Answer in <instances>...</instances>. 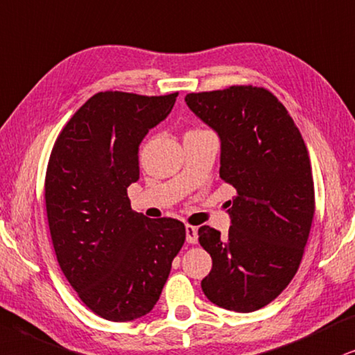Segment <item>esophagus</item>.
I'll list each match as a JSON object with an SVG mask.
<instances>
[{"mask_svg": "<svg viewBox=\"0 0 355 355\" xmlns=\"http://www.w3.org/2000/svg\"><path fill=\"white\" fill-rule=\"evenodd\" d=\"M185 231H187V242H188V244H196V242H198V230H196L195 226H190V224H187Z\"/></svg>", "mask_w": 355, "mask_h": 355, "instance_id": "obj_1", "label": "esophagus"}]
</instances>
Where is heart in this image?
<instances>
[{"label":"heart","mask_w":355,"mask_h":355,"mask_svg":"<svg viewBox=\"0 0 355 355\" xmlns=\"http://www.w3.org/2000/svg\"><path fill=\"white\" fill-rule=\"evenodd\" d=\"M200 131H203V129H191V131H188L187 134H191V132H200Z\"/></svg>","instance_id":"obj_1"}]
</instances>
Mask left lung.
Listing matches in <instances>:
<instances>
[{"mask_svg": "<svg viewBox=\"0 0 355 355\" xmlns=\"http://www.w3.org/2000/svg\"><path fill=\"white\" fill-rule=\"evenodd\" d=\"M190 110L221 139L219 177L236 188L226 237L209 226L198 241L213 259L201 280L218 306L250 313L273 302L302 262L315 216L311 164L286 107L266 88L239 85L190 93Z\"/></svg>", "mask_w": 355, "mask_h": 355, "instance_id": "left-lung-1", "label": "left lung"}]
</instances>
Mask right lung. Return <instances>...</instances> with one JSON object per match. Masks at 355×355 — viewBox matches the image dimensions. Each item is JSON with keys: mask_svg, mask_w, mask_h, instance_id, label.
I'll return each instance as SVG.
<instances>
[{"mask_svg": "<svg viewBox=\"0 0 355 355\" xmlns=\"http://www.w3.org/2000/svg\"><path fill=\"white\" fill-rule=\"evenodd\" d=\"M177 96L96 93L65 124L49 159L44 198L58 266L107 321L154 308L185 242L183 223L146 218L128 196L139 180V146Z\"/></svg>", "mask_w": 355, "mask_h": 355, "instance_id": "obj_1", "label": "right lung"}]
</instances>
